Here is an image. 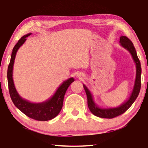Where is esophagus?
I'll use <instances>...</instances> for the list:
<instances>
[{"label":"esophagus","mask_w":148,"mask_h":148,"mask_svg":"<svg viewBox=\"0 0 148 148\" xmlns=\"http://www.w3.org/2000/svg\"><path fill=\"white\" fill-rule=\"evenodd\" d=\"M81 76V75H79V77H80Z\"/></svg>","instance_id":"esophagus-1"}]
</instances>
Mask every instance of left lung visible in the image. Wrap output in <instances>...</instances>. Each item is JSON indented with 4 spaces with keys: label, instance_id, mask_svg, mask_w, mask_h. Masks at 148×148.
<instances>
[{
    "label": "left lung",
    "instance_id": "1",
    "mask_svg": "<svg viewBox=\"0 0 148 148\" xmlns=\"http://www.w3.org/2000/svg\"><path fill=\"white\" fill-rule=\"evenodd\" d=\"M120 44L123 48H125L130 52L135 63V66H136V77H135L134 86H133V91L128 100L125 101L124 103H123L121 106L115 107V108H101L95 103L92 94H91L89 89L84 84H83L84 90L86 91L87 98H88V105L89 109L93 114L98 117H100V118L112 119L123 114L127 109L130 108V106L136 100L141 89V63L138 57H137L136 50L135 49L133 44L128 38L126 36H122L120 37Z\"/></svg>",
    "mask_w": 148,
    "mask_h": 148
}]
</instances>
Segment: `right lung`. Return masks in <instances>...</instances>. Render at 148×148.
<instances>
[{"label":"right lung","instance_id":"add662e5","mask_svg":"<svg viewBox=\"0 0 148 148\" xmlns=\"http://www.w3.org/2000/svg\"><path fill=\"white\" fill-rule=\"evenodd\" d=\"M31 34V33L27 34L21 37L13 49L11 60H10V63L7 70V79L9 94L15 106L22 112L24 113L26 116L35 119L36 121H46L54 119L60 112L62 104H63L64 96L66 91L71 84L74 82L75 79L73 77H71L62 82V84L58 87L53 96L44 102L40 103L31 102L25 99L22 98L19 96L17 91L16 90L13 79L14 62H15V56L18 49L27 40L26 38L29 36Z\"/></svg>","mask_w":148,"mask_h":148}]
</instances>
